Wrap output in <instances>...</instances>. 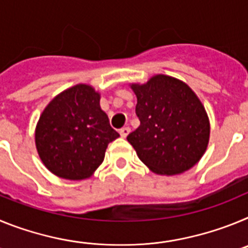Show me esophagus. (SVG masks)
<instances>
[{
  "label": "esophagus",
  "instance_id": "34e87169",
  "mask_svg": "<svg viewBox=\"0 0 248 248\" xmlns=\"http://www.w3.org/2000/svg\"><path fill=\"white\" fill-rule=\"evenodd\" d=\"M120 135H122V138H126L129 135V133H130V128L129 126H124V128L120 129Z\"/></svg>",
  "mask_w": 248,
  "mask_h": 248
}]
</instances>
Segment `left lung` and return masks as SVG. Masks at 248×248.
<instances>
[{"label":"left lung","instance_id":"8db88e82","mask_svg":"<svg viewBox=\"0 0 248 248\" xmlns=\"http://www.w3.org/2000/svg\"><path fill=\"white\" fill-rule=\"evenodd\" d=\"M140 125L128 135L139 159L157 175L183 174L200 161L210 140V120L201 100L183 80L156 74L131 83Z\"/></svg>","mask_w":248,"mask_h":248}]
</instances>
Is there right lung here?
<instances>
[{
    "label": "right lung",
    "instance_id": "add662e5",
    "mask_svg": "<svg viewBox=\"0 0 248 248\" xmlns=\"http://www.w3.org/2000/svg\"><path fill=\"white\" fill-rule=\"evenodd\" d=\"M119 137L100 108V93L77 84L53 98L34 131L43 165L65 180H84L99 168L108 144Z\"/></svg>",
    "mask_w": 248,
    "mask_h": 248
}]
</instances>
